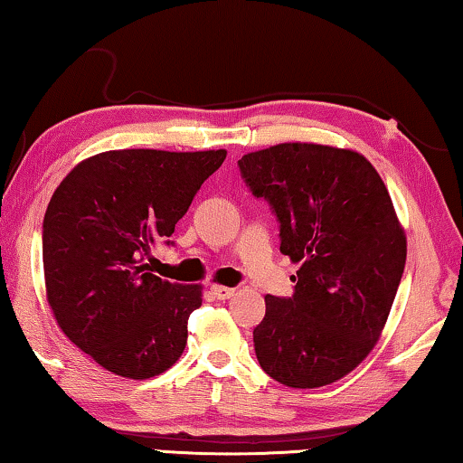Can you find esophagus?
Instances as JSON below:
<instances>
[{"label":"esophagus","instance_id":"1","mask_svg":"<svg viewBox=\"0 0 463 463\" xmlns=\"http://www.w3.org/2000/svg\"><path fill=\"white\" fill-rule=\"evenodd\" d=\"M212 293H213V298H216V299L224 301V299H231V298H232L234 288L222 287V285H212Z\"/></svg>","mask_w":463,"mask_h":463}]
</instances>
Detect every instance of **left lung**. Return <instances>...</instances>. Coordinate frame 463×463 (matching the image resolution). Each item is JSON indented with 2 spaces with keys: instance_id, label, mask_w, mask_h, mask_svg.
Here are the masks:
<instances>
[{
  "instance_id": "1",
  "label": "left lung",
  "mask_w": 463,
  "mask_h": 463,
  "mask_svg": "<svg viewBox=\"0 0 463 463\" xmlns=\"http://www.w3.org/2000/svg\"><path fill=\"white\" fill-rule=\"evenodd\" d=\"M299 264L291 298L266 295L253 328L261 370L293 389L336 383L365 360L389 318L408 241L383 178L362 154L280 143L239 160Z\"/></svg>"
}]
</instances>
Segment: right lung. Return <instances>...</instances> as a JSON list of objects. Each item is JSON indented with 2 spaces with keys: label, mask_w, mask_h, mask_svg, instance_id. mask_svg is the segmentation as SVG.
<instances>
[{
  "label": "right lung",
  "mask_w": 463,
  "mask_h": 463,
  "mask_svg": "<svg viewBox=\"0 0 463 463\" xmlns=\"http://www.w3.org/2000/svg\"><path fill=\"white\" fill-rule=\"evenodd\" d=\"M224 149H114L74 165L43 218L47 301L68 339L124 378L157 376L187 345L202 285L151 274Z\"/></svg>",
  "instance_id": "add662e5"
}]
</instances>
